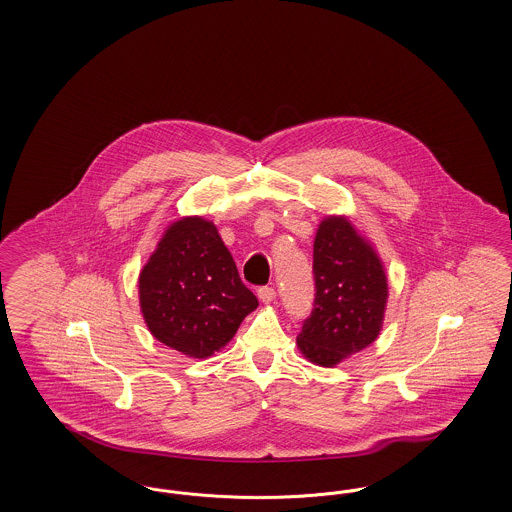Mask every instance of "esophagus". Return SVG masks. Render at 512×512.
Returning a JSON list of instances; mask_svg holds the SVG:
<instances>
[{
    "mask_svg": "<svg viewBox=\"0 0 512 512\" xmlns=\"http://www.w3.org/2000/svg\"><path fill=\"white\" fill-rule=\"evenodd\" d=\"M257 295H259V299H261L265 305L272 303V301L276 299V292H274V288H268V286H265V288H259Z\"/></svg>",
    "mask_w": 512,
    "mask_h": 512,
    "instance_id": "obj_1",
    "label": "esophagus"
}]
</instances>
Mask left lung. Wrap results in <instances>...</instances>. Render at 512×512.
<instances>
[{
    "instance_id": "left-lung-1",
    "label": "left lung",
    "mask_w": 512,
    "mask_h": 512,
    "mask_svg": "<svg viewBox=\"0 0 512 512\" xmlns=\"http://www.w3.org/2000/svg\"><path fill=\"white\" fill-rule=\"evenodd\" d=\"M315 309L297 336L313 365H340L380 336L388 305V274L374 245L345 215L318 224L313 245Z\"/></svg>"
}]
</instances>
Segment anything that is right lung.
Listing matches in <instances>:
<instances>
[{"mask_svg": "<svg viewBox=\"0 0 512 512\" xmlns=\"http://www.w3.org/2000/svg\"><path fill=\"white\" fill-rule=\"evenodd\" d=\"M138 297L155 340L207 359L259 307L213 220L180 217L163 232L138 276Z\"/></svg>", "mask_w": 512, "mask_h": 512, "instance_id": "add662e5", "label": "right lung"}]
</instances>
